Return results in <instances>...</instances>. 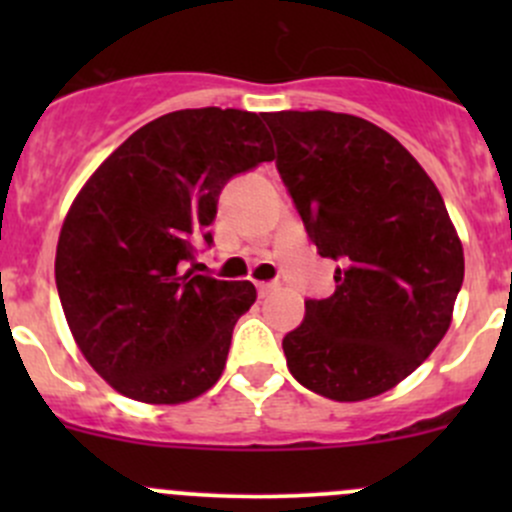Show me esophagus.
I'll return each mask as SVG.
<instances>
[{"label": "esophagus", "mask_w": 512, "mask_h": 512, "mask_svg": "<svg viewBox=\"0 0 512 512\" xmlns=\"http://www.w3.org/2000/svg\"><path fill=\"white\" fill-rule=\"evenodd\" d=\"M275 289V282H257V294H260V297H267V294H272Z\"/></svg>", "instance_id": "obj_1"}]
</instances>
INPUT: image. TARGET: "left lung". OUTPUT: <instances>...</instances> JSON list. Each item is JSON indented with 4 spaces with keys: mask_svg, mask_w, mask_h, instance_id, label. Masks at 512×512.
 <instances>
[{
    "mask_svg": "<svg viewBox=\"0 0 512 512\" xmlns=\"http://www.w3.org/2000/svg\"><path fill=\"white\" fill-rule=\"evenodd\" d=\"M262 118L309 237L339 262L332 297L307 299L304 322L282 339L289 371L332 401L384 394L451 327L461 237L426 170L384 128L332 111Z\"/></svg>",
    "mask_w": 512,
    "mask_h": 512,
    "instance_id": "left-lung-1",
    "label": "left lung"
}]
</instances>
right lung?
<instances>
[{
  "label": "right lung",
  "mask_w": 512,
  "mask_h": 512,
  "mask_svg": "<svg viewBox=\"0 0 512 512\" xmlns=\"http://www.w3.org/2000/svg\"><path fill=\"white\" fill-rule=\"evenodd\" d=\"M272 158L262 113L185 108L138 128L79 190L56 245V289L81 354L118 394L173 406L220 379L257 289L183 267L213 242L227 180Z\"/></svg>",
  "instance_id": "1"
}]
</instances>
